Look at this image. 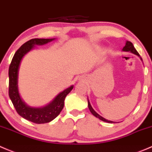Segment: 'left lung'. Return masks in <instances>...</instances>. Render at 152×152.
<instances>
[{"instance_id": "obj_1", "label": "left lung", "mask_w": 152, "mask_h": 152, "mask_svg": "<svg viewBox=\"0 0 152 152\" xmlns=\"http://www.w3.org/2000/svg\"><path fill=\"white\" fill-rule=\"evenodd\" d=\"M122 50H123V51H126V52H129H129H131L132 53H133V54L137 55V56H139V57H140V55H139V53H137V51L136 50L135 48H134L133 45H132V42H131L126 41V45H125V46L124 47V48H123ZM140 60L142 61V58H141L140 57ZM88 108H89V110H90L91 113L93 114V115H94V116H96V118H99L100 120H102V121H105V122H108V123H114L113 121H109V120L105 119V118H103V117H102L101 115H99V114H98L96 112V111H95L94 110L93 108H92L91 105V104H90V102H89L88 100Z\"/></svg>"}]
</instances>
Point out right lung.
<instances>
[{"label": "right lung", "instance_id": "right-lung-1", "mask_svg": "<svg viewBox=\"0 0 152 152\" xmlns=\"http://www.w3.org/2000/svg\"><path fill=\"white\" fill-rule=\"evenodd\" d=\"M55 39H32L23 44L17 50L9 69V95L15 110L20 116L36 124L50 122L56 118L64 105L66 95L72 90L73 86L57 95L51 102L42 107L28 106L20 98L18 91V72L20 62L26 54L34 48V45H43Z\"/></svg>", "mask_w": 152, "mask_h": 152}]
</instances>
